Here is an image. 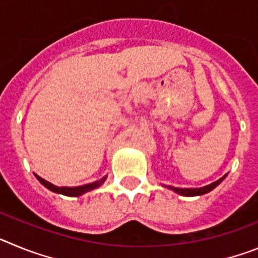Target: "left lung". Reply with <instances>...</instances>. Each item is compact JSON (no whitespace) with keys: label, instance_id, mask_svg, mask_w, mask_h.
<instances>
[{"label":"left lung","instance_id":"obj_1","mask_svg":"<svg viewBox=\"0 0 258 258\" xmlns=\"http://www.w3.org/2000/svg\"><path fill=\"white\" fill-rule=\"evenodd\" d=\"M226 175L225 174L222 178L217 179L216 182L211 184H207V186H203V187H197V188H182V187H173V186H164V187L169 188V190L174 191L177 192L178 195H182V197H200V195H204V194H208L211 192L213 188H216L223 179L226 178Z\"/></svg>","mask_w":258,"mask_h":258}]
</instances>
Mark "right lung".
<instances>
[{
    "instance_id": "add662e5",
    "label": "right lung",
    "mask_w": 258,
    "mask_h": 258,
    "mask_svg": "<svg viewBox=\"0 0 258 258\" xmlns=\"http://www.w3.org/2000/svg\"><path fill=\"white\" fill-rule=\"evenodd\" d=\"M35 177L40 181L41 184H44L47 190L52 191V192L61 194V195H66V197H81L83 194L88 192V191H92L94 190V188H98L99 186H102V184L104 183V181L107 179V175H104L103 178L98 179V181L95 182H92V183L83 184V186H76V187H67V186H64V187H59V186L50 183V182L46 181V179L41 178L40 175H37L36 173H35Z\"/></svg>"
}]
</instances>
